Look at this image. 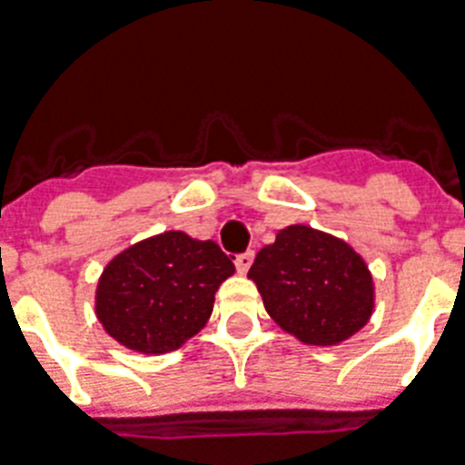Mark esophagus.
<instances>
[{"instance_id": "1", "label": "esophagus", "mask_w": 465, "mask_h": 465, "mask_svg": "<svg viewBox=\"0 0 465 465\" xmlns=\"http://www.w3.org/2000/svg\"><path fill=\"white\" fill-rule=\"evenodd\" d=\"M251 262H253V253H251V251L236 255V270H239L241 275H246L248 268H251Z\"/></svg>"}]
</instances>
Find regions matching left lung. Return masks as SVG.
I'll return each instance as SVG.
<instances>
[{"instance_id": "left-lung-1", "label": "left lung", "mask_w": 465, "mask_h": 465, "mask_svg": "<svg viewBox=\"0 0 465 465\" xmlns=\"http://www.w3.org/2000/svg\"><path fill=\"white\" fill-rule=\"evenodd\" d=\"M270 318L299 342L332 347L369 323L376 290L357 251L313 226L290 224L248 270Z\"/></svg>"}]
</instances>
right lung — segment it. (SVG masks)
<instances>
[{
  "label": "right lung",
  "instance_id": "right-lung-1",
  "mask_svg": "<svg viewBox=\"0 0 465 465\" xmlns=\"http://www.w3.org/2000/svg\"><path fill=\"white\" fill-rule=\"evenodd\" d=\"M236 272L214 241L163 232L120 251L96 284V318L115 342L166 354L203 331L214 294Z\"/></svg>",
  "mask_w": 465,
  "mask_h": 465
}]
</instances>
